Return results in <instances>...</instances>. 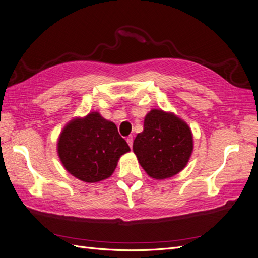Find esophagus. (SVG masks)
Masks as SVG:
<instances>
[{"label":"esophagus","mask_w":258,"mask_h":258,"mask_svg":"<svg viewBox=\"0 0 258 258\" xmlns=\"http://www.w3.org/2000/svg\"><path fill=\"white\" fill-rule=\"evenodd\" d=\"M127 143H128L129 146L132 148V145H134V137L129 136V137L127 138Z\"/></svg>","instance_id":"obj_1"}]
</instances>
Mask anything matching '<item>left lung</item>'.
I'll return each instance as SVG.
<instances>
[{"label":"left lung","mask_w":258,"mask_h":258,"mask_svg":"<svg viewBox=\"0 0 258 258\" xmlns=\"http://www.w3.org/2000/svg\"><path fill=\"white\" fill-rule=\"evenodd\" d=\"M134 152L151 177H171L188 162L192 152L191 131L175 115L152 110L145 117L144 130L135 139Z\"/></svg>","instance_id":"left-lung-1"}]
</instances>
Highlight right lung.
Wrapping results in <instances>:
<instances>
[{
    "mask_svg": "<svg viewBox=\"0 0 258 258\" xmlns=\"http://www.w3.org/2000/svg\"><path fill=\"white\" fill-rule=\"evenodd\" d=\"M129 151L116 124L97 112L72 120L61 132L58 142L62 165L87 183L111 176L120 156Z\"/></svg>",
    "mask_w": 258,
    "mask_h": 258,
    "instance_id": "right-lung-1",
    "label": "right lung"
}]
</instances>
